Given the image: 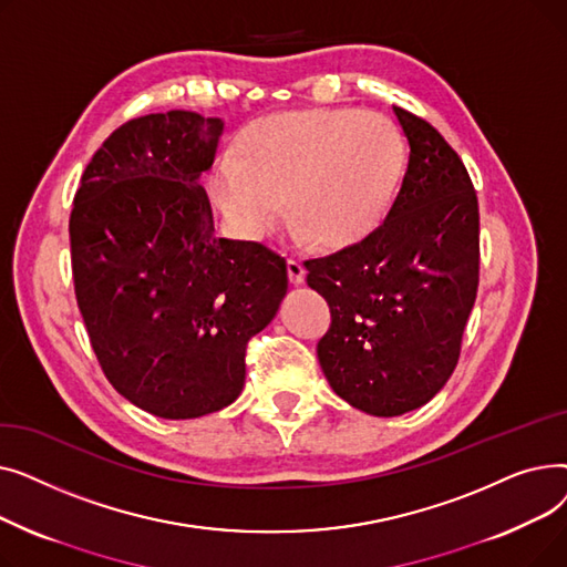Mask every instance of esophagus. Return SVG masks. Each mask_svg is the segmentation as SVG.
<instances>
[{"label":"esophagus","mask_w":567,"mask_h":567,"mask_svg":"<svg viewBox=\"0 0 567 567\" xmlns=\"http://www.w3.org/2000/svg\"><path fill=\"white\" fill-rule=\"evenodd\" d=\"M287 276H289V282H291V285H301V282L306 280V268H303V264H301L299 259L289 257V259H287Z\"/></svg>","instance_id":"34e87169"}]
</instances>
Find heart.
Masks as SVG:
<instances>
[{
    "instance_id": "obj_1",
    "label": "heart",
    "mask_w": 567,
    "mask_h": 567,
    "mask_svg": "<svg viewBox=\"0 0 567 567\" xmlns=\"http://www.w3.org/2000/svg\"><path fill=\"white\" fill-rule=\"evenodd\" d=\"M404 142L389 116L349 107L271 114L225 156L208 190L231 229L257 241L282 214L296 234L347 246L389 208L404 172Z\"/></svg>"
}]
</instances>
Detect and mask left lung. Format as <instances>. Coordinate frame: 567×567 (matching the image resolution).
Wrapping results in <instances>:
<instances>
[{"mask_svg":"<svg viewBox=\"0 0 567 567\" xmlns=\"http://www.w3.org/2000/svg\"><path fill=\"white\" fill-rule=\"evenodd\" d=\"M409 167L383 225L333 255L306 259L331 308L317 342L336 395L372 415L427 404L451 379L481 271V216L471 176L443 135L393 107Z\"/></svg>","mask_w":567,"mask_h":567,"instance_id":"8db88e82","label":"left lung"}]
</instances>
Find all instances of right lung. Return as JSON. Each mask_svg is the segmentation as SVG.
Here are the masks:
<instances>
[{
  "mask_svg": "<svg viewBox=\"0 0 567 567\" xmlns=\"http://www.w3.org/2000/svg\"><path fill=\"white\" fill-rule=\"evenodd\" d=\"M223 128L186 110L133 118L73 199V282L92 349L116 393L158 419H199L241 395L248 340L287 293L285 257L214 234L199 176Z\"/></svg>",
  "mask_w": 567,
  "mask_h": 567,
  "instance_id": "obj_1",
  "label": "right lung"
}]
</instances>
